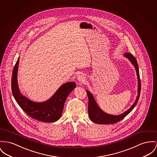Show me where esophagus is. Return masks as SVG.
I'll return each mask as SVG.
<instances>
[{"label":"esophagus","instance_id":"34e87169","mask_svg":"<svg viewBox=\"0 0 157 157\" xmlns=\"http://www.w3.org/2000/svg\"><path fill=\"white\" fill-rule=\"evenodd\" d=\"M77 80L78 82H83L85 81L86 78H85V77L83 75H80L77 77Z\"/></svg>","mask_w":157,"mask_h":157}]
</instances>
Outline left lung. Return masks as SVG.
I'll return each mask as SVG.
<instances>
[{
	"mask_svg": "<svg viewBox=\"0 0 157 157\" xmlns=\"http://www.w3.org/2000/svg\"><path fill=\"white\" fill-rule=\"evenodd\" d=\"M125 57L127 58L132 63L136 70V73L138 77V95L137 96L136 101L133 105L127 111L122 114L118 115H113L110 114H106L104 111H102L99 106L97 105L94 98L93 95L91 94L88 90H86V93L88 96L89 99V104H88V112L90 119L95 123L97 124H115L116 123L120 121L122 119H123L125 117L128 115L135 108V106L137 104L139 96L140 94L141 90V83H140V78L139 75V71L138 68V64L137 63L136 58L130 53H125Z\"/></svg>",
	"mask_w": 157,
	"mask_h": 157,
	"instance_id": "left-lung-1",
	"label": "left lung"
}]
</instances>
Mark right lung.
Segmentation results:
<instances>
[{
    "label": "right lung",
    "mask_w": 157,
    "mask_h": 157,
    "mask_svg": "<svg viewBox=\"0 0 157 157\" xmlns=\"http://www.w3.org/2000/svg\"><path fill=\"white\" fill-rule=\"evenodd\" d=\"M20 58L15 63L11 80L12 94L22 109L32 118L44 123H52L61 117L65 100L76 87L74 82L63 84L48 101L37 103L34 102L22 96L19 90L17 83V71Z\"/></svg>",
    "instance_id": "right-lung-1"
}]
</instances>
